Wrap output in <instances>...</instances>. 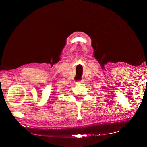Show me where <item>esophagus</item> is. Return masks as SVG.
I'll return each mask as SVG.
<instances>
[{
    "instance_id": "obj_1",
    "label": "esophagus",
    "mask_w": 147,
    "mask_h": 147,
    "mask_svg": "<svg viewBox=\"0 0 147 147\" xmlns=\"http://www.w3.org/2000/svg\"><path fill=\"white\" fill-rule=\"evenodd\" d=\"M78 84H81V83H83V80H81V81H79L77 82Z\"/></svg>"
}]
</instances>
